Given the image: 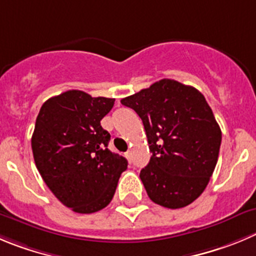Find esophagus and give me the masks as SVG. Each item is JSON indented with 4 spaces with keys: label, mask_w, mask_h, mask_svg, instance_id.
Here are the masks:
<instances>
[{
    "label": "esophagus",
    "mask_w": 256,
    "mask_h": 256,
    "mask_svg": "<svg viewBox=\"0 0 256 256\" xmlns=\"http://www.w3.org/2000/svg\"><path fill=\"white\" fill-rule=\"evenodd\" d=\"M126 158H130V152H126Z\"/></svg>",
    "instance_id": "34e87169"
}]
</instances>
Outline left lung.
I'll return each instance as SVG.
<instances>
[{"mask_svg":"<svg viewBox=\"0 0 256 256\" xmlns=\"http://www.w3.org/2000/svg\"><path fill=\"white\" fill-rule=\"evenodd\" d=\"M121 104L144 124L152 155L140 179L150 200L172 210L192 204L208 184L221 145V128L204 96L166 78Z\"/></svg>","mask_w":256,"mask_h":256,"instance_id":"8db88e82","label":"left lung"}]
</instances>
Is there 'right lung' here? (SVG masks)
<instances>
[{"label": "right lung", "instance_id": "obj_1", "mask_svg": "<svg viewBox=\"0 0 256 256\" xmlns=\"http://www.w3.org/2000/svg\"><path fill=\"white\" fill-rule=\"evenodd\" d=\"M114 98L72 90L40 108L31 138L34 160L45 184L64 206L93 214L111 202L128 160L110 152L101 120Z\"/></svg>", "mask_w": 256, "mask_h": 256}]
</instances>
